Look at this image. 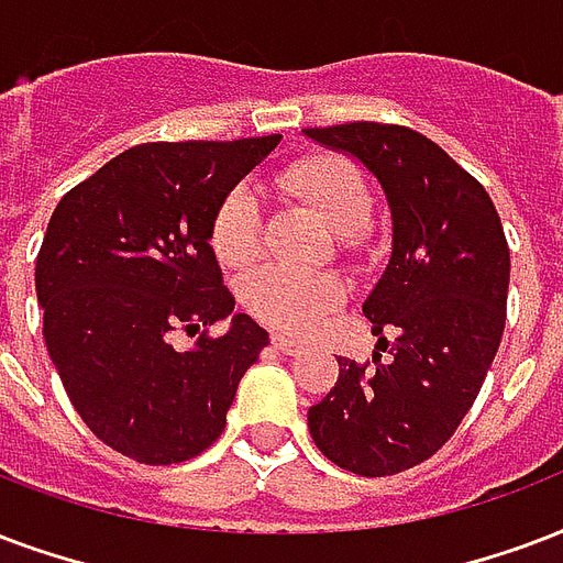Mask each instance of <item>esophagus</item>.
<instances>
[{"label": "esophagus", "instance_id": "esophagus-1", "mask_svg": "<svg viewBox=\"0 0 563 563\" xmlns=\"http://www.w3.org/2000/svg\"><path fill=\"white\" fill-rule=\"evenodd\" d=\"M272 345L280 351V354H289V357L300 351V342H295V339H289V336H283V333H274Z\"/></svg>", "mask_w": 563, "mask_h": 563}]
</instances>
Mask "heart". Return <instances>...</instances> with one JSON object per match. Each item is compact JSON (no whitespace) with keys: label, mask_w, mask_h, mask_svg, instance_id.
<instances>
[{"label":"heart","mask_w":563,"mask_h":563,"mask_svg":"<svg viewBox=\"0 0 563 563\" xmlns=\"http://www.w3.org/2000/svg\"><path fill=\"white\" fill-rule=\"evenodd\" d=\"M280 188L289 197L310 206L328 230L339 235L342 247H357L360 233L372 221V195L357 167L339 156H303L280 174ZM214 256L227 268H244L263 251V212L247 186L233 188L221 200L209 233ZM345 298L342 283L333 274H298L265 265L247 274L242 283L244 307L256 319L283 330L316 328Z\"/></svg>","instance_id":"obj_1"}]
</instances>
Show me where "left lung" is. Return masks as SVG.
<instances>
[{
	"instance_id": "left-lung-1",
	"label": "left lung",
	"mask_w": 563,
	"mask_h": 563,
	"mask_svg": "<svg viewBox=\"0 0 563 563\" xmlns=\"http://www.w3.org/2000/svg\"><path fill=\"white\" fill-rule=\"evenodd\" d=\"M303 135L357 158L393 218L389 263L363 300L375 366L339 357L307 424L342 470L396 475L428 461L482 389L505 330L508 242L482 183L413 129L366 120Z\"/></svg>"
}]
</instances>
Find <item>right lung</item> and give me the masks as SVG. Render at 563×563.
<instances>
[{"label":"right lung","mask_w":563,"mask_h":563,"mask_svg":"<svg viewBox=\"0 0 563 563\" xmlns=\"http://www.w3.org/2000/svg\"><path fill=\"white\" fill-rule=\"evenodd\" d=\"M277 144H139L55 206L34 265L46 351L76 413L132 461L167 466L209 449L268 345L233 312L209 233L221 200ZM224 318V338L169 345L174 329Z\"/></svg>","instance_id":"add662e5"}]
</instances>
